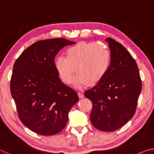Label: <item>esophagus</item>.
I'll return each instance as SVG.
<instances>
[{"label":"esophagus","mask_w":154,"mask_h":154,"mask_svg":"<svg viewBox=\"0 0 154 154\" xmlns=\"http://www.w3.org/2000/svg\"><path fill=\"white\" fill-rule=\"evenodd\" d=\"M78 96H79V97L80 98H82L84 97V95H83V94L82 92H78Z\"/></svg>","instance_id":"34e87169"}]
</instances>
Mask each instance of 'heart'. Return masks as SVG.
<instances>
[{
	"label": "heart",
	"mask_w": 154,
	"mask_h": 154,
	"mask_svg": "<svg viewBox=\"0 0 154 154\" xmlns=\"http://www.w3.org/2000/svg\"><path fill=\"white\" fill-rule=\"evenodd\" d=\"M110 54L105 47L95 43L80 42L67 49L66 57L60 56L55 60L59 77L71 84L75 74V86L94 85L105 76L110 64Z\"/></svg>",
	"instance_id": "obj_1"
}]
</instances>
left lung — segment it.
I'll return each instance as SVG.
<instances>
[{"mask_svg":"<svg viewBox=\"0 0 154 154\" xmlns=\"http://www.w3.org/2000/svg\"><path fill=\"white\" fill-rule=\"evenodd\" d=\"M111 62L103 79L84 95L92 101L91 123L103 132H113L124 126L136 111L142 83L138 66L127 49L106 38Z\"/></svg>","mask_w":154,"mask_h":154,"instance_id":"8db88e82","label":"left lung"}]
</instances>
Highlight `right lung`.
I'll list each match as a JSON object with an SVG mask.
<instances>
[{
    "label": "right lung",
    "instance_id": "obj_1",
    "mask_svg": "<svg viewBox=\"0 0 154 154\" xmlns=\"http://www.w3.org/2000/svg\"><path fill=\"white\" fill-rule=\"evenodd\" d=\"M75 43L64 38L38 41L15 62L11 96L20 121L36 134L49 136L63 130L79 100L77 93L61 82L54 63L61 49Z\"/></svg>",
    "mask_w": 154,
    "mask_h": 154
}]
</instances>
